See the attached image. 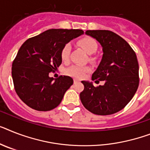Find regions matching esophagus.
I'll use <instances>...</instances> for the list:
<instances>
[{
    "mask_svg": "<svg viewBox=\"0 0 150 150\" xmlns=\"http://www.w3.org/2000/svg\"><path fill=\"white\" fill-rule=\"evenodd\" d=\"M79 81H80V80H78V79H74V83H78V82H79Z\"/></svg>",
    "mask_w": 150,
    "mask_h": 150,
    "instance_id": "34e87169",
    "label": "esophagus"
}]
</instances>
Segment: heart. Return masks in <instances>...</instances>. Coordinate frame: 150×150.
Wrapping results in <instances>:
<instances>
[{"label":"heart","instance_id":"b5f03b06","mask_svg":"<svg viewBox=\"0 0 150 150\" xmlns=\"http://www.w3.org/2000/svg\"><path fill=\"white\" fill-rule=\"evenodd\" d=\"M78 45L80 46V47L83 48L86 54H94L96 51L97 49V44H96V40L89 37L81 38L78 40L77 42ZM70 44H66L64 46L61 50V59L64 61H67L69 60V57H70ZM90 69L87 67H83L79 66V65H74V66L70 67L67 70V74L70 75L75 78H81L85 75L86 72H88Z\"/></svg>","mask_w":150,"mask_h":150}]
</instances>
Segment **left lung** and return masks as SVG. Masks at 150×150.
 <instances>
[{"label": "left lung", "mask_w": 150, "mask_h": 150, "mask_svg": "<svg viewBox=\"0 0 150 150\" xmlns=\"http://www.w3.org/2000/svg\"><path fill=\"white\" fill-rule=\"evenodd\" d=\"M102 47L103 56L92 75L95 83L83 80L80 93L84 107L96 115H110L123 109L132 100L139 86V64L137 55L124 39L110 30H86Z\"/></svg>", "instance_id": "1"}]
</instances>
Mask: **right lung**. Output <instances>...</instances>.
<instances>
[{"label": "right lung", "mask_w": 150, "mask_h": 150, "mask_svg": "<svg viewBox=\"0 0 150 150\" xmlns=\"http://www.w3.org/2000/svg\"><path fill=\"white\" fill-rule=\"evenodd\" d=\"M82 34V30L50 29L22 44L11 73L16 93L25 104L38 111L51 110L60 104L74 80L69 76L54 79L49 73L61 64L64 46Z\"/></svg>", "instance_id": "obj_1"}]
</instances>
